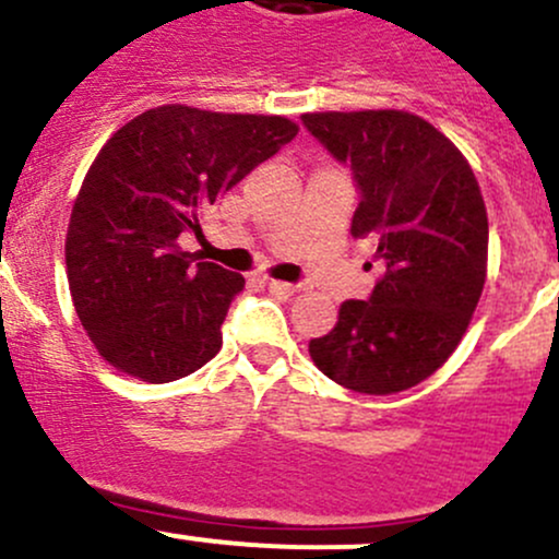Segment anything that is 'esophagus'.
I'll use <instances>...</instances> for the list:
<instances>
[{
    "mask_svg": "<svg viewBox=\"0 0 559 559\" xmlns=\"http://www.w3.org/2000/svg\"><path fill=\"white\" fill-rule=\"evenodd\" d=\"M266 287H269V293H272V296H277V298H290L293 293L298 290V287L290 285V282H280V280H269Z\"/></svg>",
    "mask_w": 559,
    "mask_h": 559,
    "instance_id": "1",
    "label": "esophagus"
}]
</instances>
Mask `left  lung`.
<instances>
[{
	"label": "left lung",
	"instance_id": "left-lung-1",
	"mask_svg": "<svg viewBox=\"0 0 559 559\" xmlns=\"http://www.w3.org/2000/svg\"><path fill=\"white\" fill-rule=\"evenodd\" d=\"M300 121L350 166L359 190L350 235L372 242L380 266L369 298L346 300L309 354L356 393L406 391L454 354L478 306L488 255L478 179L451 140L412 112H306Z\"/></svg>",
	"mask_w": 559,
	"mask_h": 559
}]
</instances>
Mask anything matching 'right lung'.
I'll list each match as a JSON object with an SVG mask.
<instances>
[{"instance_id": "obj_1", "label": "right lung", "mask_w": 559, "mask_h": 559, "mask_svg": "<svg viewBox=\"0 0 559 559\" xmlns=\"http://www.w3.org/2000/svg\"><path fill=\"white\" fill-rule=\"evenodd\" d=\"M298 134L282 116L160 105L86 171L66 237L73 306L105 361L144 382L187 378L222 348L242 274L187 253L200 216Z\"/></svg>"}]
</instances>
